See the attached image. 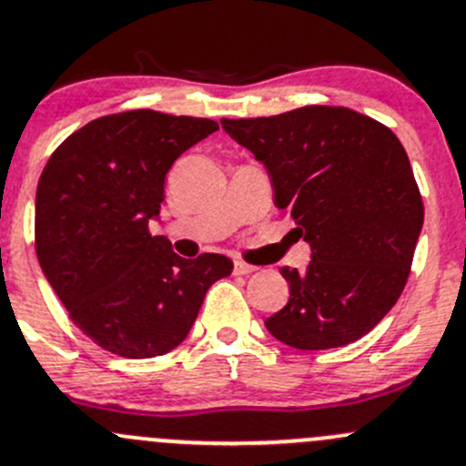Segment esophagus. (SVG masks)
<instances>
[{"label":"esophagus","instance_id":"obj_1","mask_svg":"<svg viewBox=\"0 0 466 466\" xmlns=\"http://www.w3.org/2000/svg\"><path fill=\"white\" fill-rule=\"evenodd\" d=\"M257 266H249L246 261H234V274H252Z\"/></svg>","mask_w":466,"mask_h":466}]
</instances>
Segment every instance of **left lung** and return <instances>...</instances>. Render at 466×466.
I'll return each instance as SVG.
<instances>
[{"instance_id": "left-lung-1", "label": "left lung", "mask_w": 466, "mask_h": 466, "mask_svg": "<svg viewBox=\"0 0 466 466\" xmlns=\"http://www.w3.org/2000/svg\"><path fill=\"white\" fill-rule=\"evenodd\" d=\"M220 125L266 165L274 203L312 249L303 272L281 268L290 299L268 330L299 350L339 349L373 330L404 290L424 223L398 136L323 105Z\"/></svg>"}]
</instances>
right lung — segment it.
I'll return each mask as SVG.
<instances>
[{
	"instance_id": "add662e5",
	"label": "right lung",
	"mask_w": 466,
	"mask_h": 466,
	"mask_svg": "<svg viewBox=\"0 0 466 466\" xmlns=\"http://www.w3.org/2000/svg\"><path fill=\"white\" fill-rule=\"evenodd\" d=\"M217 129L208 117L125 111L91 120L48 158L35 196L37 261L100 349L127 360L174 350L209 286L232 272L223 254L183 258L149 234L174 160Z\"/></svg>"
}]
</instances>
